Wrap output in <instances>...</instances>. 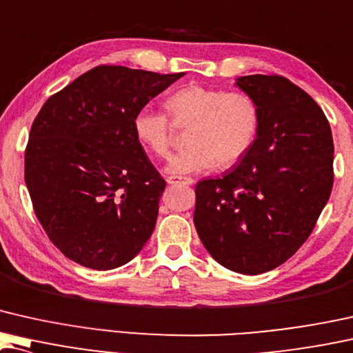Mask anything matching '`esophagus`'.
<instances>
[{
    "instance_id": "1",
    "label": "esophagus",
    "mask_w": 353,
    "mask_h": 353,
    "mask_svg": "<svg viewBox=\"0 0 353 353\" xmlns=\"http://www.w3.org/2000/svg\"><path fill=\"white\" fill-rule=\"evenodd\" d=\"M165 181L168 185H178V183H181V185H186V186H191L192 185V180L191 178H180V176H167Z\"/></svg>"
}]
</instances>
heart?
<instances>
[{
  "instance_id": "heart-1",
  "label": "heart",
  "mask_w": 353,
  "mask_h": 353,
  "mask_svg": "<svg viewBox=\"0 0 353 353\" xmlns=\"http://www.w3.org/2000/svg\"><path fill=\"white\" fill-rule=\"evenodd\" d=\"M165 108L175 124H189V145L168 161L167 172L173 175L210 170L214 164L221 168L237 164L252 148L258 132V106L245 92L189 84L168 97ZM134 132L154 156L168 154L172 124L165 114L151 108L139 110Z\"/></svg>"
}]
</instances>
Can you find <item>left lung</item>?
Returning a JSON list of instances; mask_svg holds the SVG:
<instances>
[{"label":"left lung","mask_w":353,"mask_h":353,"mask_svg":"<svg viewBox=\"0 0 353 353\" xmlns=\"http://www.w3.org/2000/svg\"><path fill=\"white\" fill-rule=\"evenodd\" d=\"M236 85L254 100L256 139L239 164L196 185L194 224L214 261L239 274L279 268L312 232L333 189V135L307 92L283 76Z\"/></svg>","instance_id":"1"}]
</instances>
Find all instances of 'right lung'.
<instances>
[{"label": "right lung", "instance_id": "add662e5", "mask_svg": "<svg viewBox=\"0 0 353 353\" xmlns=\"http://www.w3.org/2000/svg\"><path fill=\"white\" fill-rule=\"evenodd\" d=\"M181 76L100 65L34 117L25 183L41 226L71 261L116 269L151 237L165 180L137 139L134 117Z\"/></svg>", "mask_w": 353, "mask_h": 353}]
</instances>
